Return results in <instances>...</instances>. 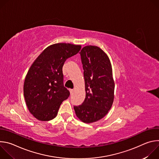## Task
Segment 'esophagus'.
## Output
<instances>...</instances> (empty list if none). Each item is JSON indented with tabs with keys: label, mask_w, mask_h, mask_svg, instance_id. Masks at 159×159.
I'll return each instance as SVG.
<instances>
[{
	"label": "esophagus",
	"mask_w": 159,
	"mask_h": 159,
	"mask_svg": "<svg viewBox=\"0 0 159 159\" xmlns=\"http://www.w3.org/2000/svg\"><path fill=\"white\" fill-rule=\"evenodd\" d=\"M70 90V94L72 95L73 93H74V89H70L69 90Z\"/></svg>",
	"instance_id": "obj_1"
}]
</instances>
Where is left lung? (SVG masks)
Returning a JSON list of instances; mask_svg holds the SVG:
<instances>
[{
	"label": "left lung",
	"mask_w": 159,
	"mask_h": 159,
	"mask_svg": "<svg viewBox=\"0 0 159 159\" xmlns=\"http://www.w3.org/2000/svg\"><path fill=\"white\" fill-rule=\"evenodd\" d=\"M85 87V98L74 108L77 116L84 123L102 119L114 100L115 83L107 55L99 47L86 46L80 52Z\"/></svg>",
	"instance_id": "left-lung-1"
}]
</instances>
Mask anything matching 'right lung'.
Masks as SVG:
<instances>
[{"label":"right lung","instance_id":"right-lung-1","mask_svg":"<svg viewBox=\"0 0 159 159\" xmlns=\"http://www.w3.org/2000/svg\"><path fill=\"white\" fill-rule=\"evenodd\" d=\"M80 45L57 43L47 47L35 60L26 75L24 96L31 114L40 121L55 118L70 92L63 85L65 61L76 55Z\"/></svg>","mask_w":159,"mask_h":159}]
</instances>
